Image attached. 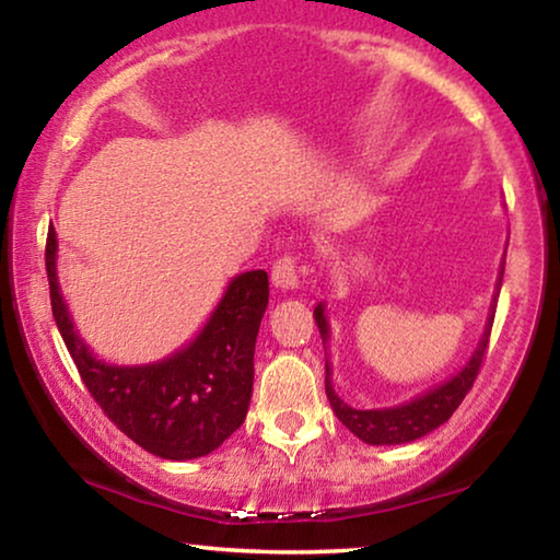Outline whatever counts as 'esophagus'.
Here are the masks:
<instances>
[{
	"mask_svg": "<svg viewBox=\"0 0 560 560\" xmlns=\"http://www.w3.org/2000/svg\"><path fill=\"white\" fill-rule=\"evenodd\" d=\"M271 281H273V287L283 289V291L294 289L296 283H299V277H296V256L283 254L281 258H277V261H273V269H271Z\"/></svg>",
	"mask_w": 560,
	"mask_h": 560,
	"instance_id": "esophagus-1",
	"label": "esophagus"
}]
</instances>
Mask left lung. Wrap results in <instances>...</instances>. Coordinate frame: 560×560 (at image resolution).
Listing matches in <instances>:
<instances>
[{
    "mask_svg": "<svg viewBox=\"0 0 560 560\" xmlns=\"http://www.w3.org/2000/svg\"><path fill=\"white\" fill-rule=\"evenodd\" d=\"M502 287V277L500 283ZM314 319H317L319 335H322V345H327L329 340V325L325 317V304L314 306ZM492 322H494V304H492V314L487 319L485 335L479 340L475 355L469 358L467 365H464L459 373H456L452 381L436 385L423 396L408 400V404L393 406V408H377V411H360V408H352L340 400L335 388H332V373H329V362H325V390L329 398V406L337 419H340L345 427H348L352 434L358 439L365 441V444H406V441H416L421 436H427L429 431L439 429L441 423H446L452 419V413L459 408L464 396L471 390V385L477 381L479 368H482L487 345H490V332H492Z\"/></svg>",
    "mask_w": 560,
    "mask_h": 560,
    "instance_id": "1",
    "label": "left lung"
}]
</instances>
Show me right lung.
I'll use <instances>...</instances> for the list:
<instances>
[{"label":"right lung","mask_w":560,"mask_h":560,"mask_svg":"<svg viewBox=\"0 0 560 560\" xmlns=\"http://www.w3.org/2000/svg\"><path fill=\"white\" fill-rule=\"evenodd\" d=\"M55 228L45 243L52 317L93 400L131 441L162 459H198L241 427L254 393V350L269 304L266 271L228 283L200 335L152 365L119 368L93 358L73 329L55 273Z\"/></svg>","instance_id":"add662e5"}]
</instances>
